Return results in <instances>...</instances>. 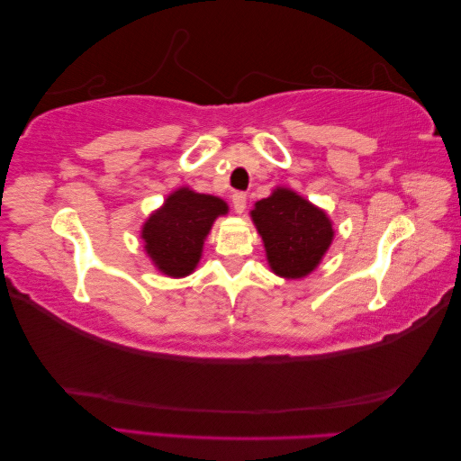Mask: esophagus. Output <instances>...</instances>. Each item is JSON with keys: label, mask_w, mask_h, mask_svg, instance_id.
<instances>
[{"label": "esophagus", "mask_w": 461, "mask_h": 461, "mask_svg": "<svg viewBox=\"0 0 461 461\" xmlns=\"http://www.w3.org/2000/svg\"><path fill=\"white\" fill-rule=\"evenodd\" d=\"M232 206H234V211H237V212H244V209H247V194L234 193L232 194Z\"/></svg>", "instance_id": "esophagus-1"}]
</instances>
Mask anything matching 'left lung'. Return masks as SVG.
<instances>
[{
	"instance_id": "1",
	"label": "left lung",
	"mask_w": 461,
	"mask_h": 461,
	"mask_svg": "<svg viewBox=\"0 0 461 461\" xmlns=\"http://www.w3.org/2000/svg\"><path fill=\"white\" fill-rule=\"evenodd\" d=\"M265 240L270 268L285 278H303L316 268L332 242L326 214L288 189H276L250 212Z\"/></svg>"
}]
</instances>
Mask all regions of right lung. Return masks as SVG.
Segmentation results:
<instances>
[{"mask_svg":"<svg viewBox=\"0 0 461 461\" xmlns=\"http://www.w3.org/2000/svg\"><path fill=\"white\" fill-rule=\"evenodd\" d=\"M227 212V203L189 189L173 193L143 227L149 257L168 276H185L201 258L203 240L212 221Z\"/></svg>","mask_w":461,"mask_h":461,"instance_id":"right-lung-1","label":"right lung"}]
</instances>
